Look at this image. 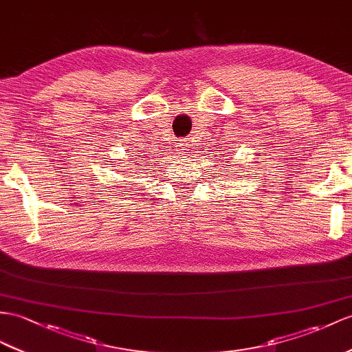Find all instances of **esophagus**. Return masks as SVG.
<instances>
[{"label":"esophagus","mask_w":352,"mask_h":352,"mask_svg":"<svg viewBox=\"0 0 352 352\" xmlns=\"http://www.w3.org/2000/svg\"><path fill=\"white\" fill-rule=\"evenodd\" d=\"M177 149L181 151L182 153H186V152H190V151H191V144L188 143V140H179V143H177Z\"/></svg>","instance_id":"obj_1"}]
</instances>
